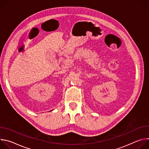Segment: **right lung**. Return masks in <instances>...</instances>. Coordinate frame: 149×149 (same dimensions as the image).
<instances>
[{"label": "right lung", "mask_w": 149, "mask_h": 149, "mask_svg": "<svg viewBox=\"0 0 149 149\" xmlns=\"http://www.w3.org/2000/svg\"><path fill=\"white\" fill-rule=\"evenodd\" d=\"M52 111V110H51V111H49V112H50V111Z\"/></svg>", "instance_id": "obj_1"}]
</instances>
